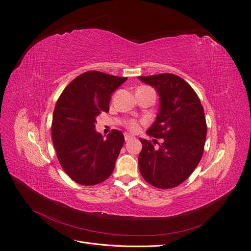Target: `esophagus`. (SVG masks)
<instances>
[{
	"instance_id": "esophagus-1",
	"label": "esophagus",
	"mask_w": 251,
	"mask_h": 251,
	"mask_svg": "<svg viewBox=\"0 0 251 251\" xmlns=\"http://www.w3.org/2000/svg\"><path fill=\"white\" fill-rule=\"evenodd\" d=\"M124 137H125V140H126V141H129V140H131V139L133 138L132 135H130V134H128V133H125V134H124Z\"/></svg>"
}]
</instances>
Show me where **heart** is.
Segmentation results:
<instances>
[{
  "instance_id": "1",
  "label": "heart",
  "mask_w": 251,
  "mask_h": 251,
  "mask_svg": "<svg viewBox=\"0 0 251 251\" xmlns=\"http://www.w3.org/2000/svg\"><path fill=\"white\" fill-rule=\"evenodd\" d=\"M127 127L130 130H132V131H135V130L138 129V123L136 121H133V120H132V121H129L127 123Z\"/></svg>"
}]
</instances>
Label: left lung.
<instances>
[{"instance_id": "8db88e82", "label": "left lung", "mask_w": 251, "mask_h": 251, "mask_svg": "<svg viewBox=\"0 0 251 251\" xmlns=\"http://www.w3.org/2000/svg\"><path fill=\"white\" fill-rule=\"evenodd\" d=\"M160 96L156 121L148 129L152 141L140 139L138 166L147 182L171 189L186 180L202 158L207 126L203 106L192 87L173 74L138 77ZM156 138L162 139L159 144ZM158 144V147L154 145Z\"/></svg>"}]
</instances>
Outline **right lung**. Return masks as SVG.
<instances>
[{
	"mask_svg": "<svg viewBox=\"0 0 251 251\" xmlns=\"http://www.w3.org/2000/svg\"><path fill=\"white\" fill-rule=\"evenodd\" d=\"M127 78L86 72L65 87L54 108L51 134L62 169L77 183L94 186L111 176L124 145L114 129L106 139L95 130L96 118L110 110L113 92Z\"/></svg>",
	"mask_w": 251,
	"mask_h": 251,
	"instance_id": "add662e5",
	"label": "right lung"
}]
</instances>
